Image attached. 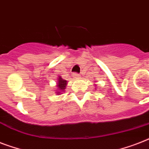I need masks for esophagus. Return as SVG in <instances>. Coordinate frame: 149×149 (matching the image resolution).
I'll list each match as a JSON object with an SVG mask.
<instances>
[{
	"instance_id": "obj_1",
	"label": "esophagus",
	"mask_w": 149,
	"mask_h": 149,
	"mask_svg": "<svg viewBox=\"0 0 149 149\" xmlns=\"http://www.w3.org/2000/svg\"><path fill=\"white\" fill-rule=\"evenodd\" d=\"M73 76H74L75 78H79V77H80V75L78 74V73H74Z\"/></svg>"
}]
</instances>
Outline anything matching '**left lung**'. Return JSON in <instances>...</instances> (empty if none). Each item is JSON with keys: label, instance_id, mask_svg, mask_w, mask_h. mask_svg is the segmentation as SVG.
<instances>
[{"label": "left lung", "instance_id": "1", "mask_svg": "<svg viewBox=\"0 0 149 149\" xmlns=\"http://www.w3.org/2000/svg\"><path fill=\"white\" fill-rule=\"evenodd\" d=\"M94 86H96V85H94Z\"/></svg>", "mask_w": 149, "mask_h": 149}]
</instances>
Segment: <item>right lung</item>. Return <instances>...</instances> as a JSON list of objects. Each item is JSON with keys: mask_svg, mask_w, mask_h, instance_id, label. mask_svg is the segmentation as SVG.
Instances as JSON below:
<instances>
[{"mask_svg": "<svg viewBox=\"0 0 149 149\" xmlns=\"http://www.w3.org/2000/svg\"><path fill=\"white\" fill-rule=\"evenodd\" d=\"M66 85H67V81L65 79H62V77H58V81L56 83V93L57 94H62L63 92H65V89L66 87Z\"/></svg>", "mask_w": 149, "mask_h": 149, "instance_id": "right-lung-1", "label": "right lung"}]
</instances>
